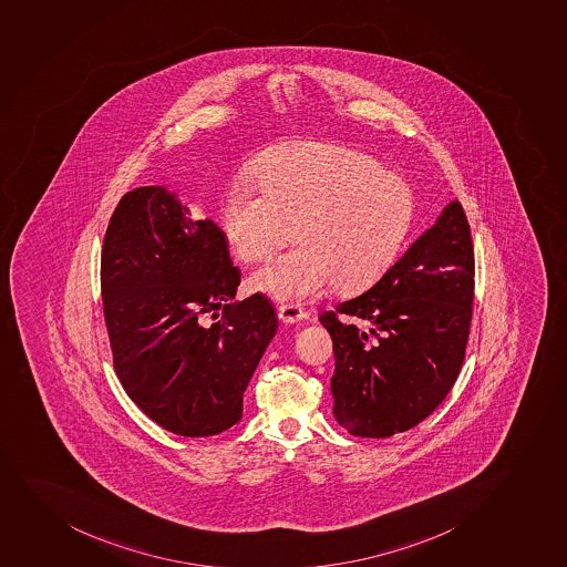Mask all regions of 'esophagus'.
Here are the masks:
<instances>
[{"mask_svg":"<svg viewBox=\"0 0 567 567\" xmlns=\"http://www.w3.org/2000/svg\"><path fill=\"white\" fill-rule=\"evenodd\" d=\"M306 313L305 308L302 306L298 305H280L278 306V317H280L281 321L289 322V324H292V322H300L305 321Z\"/></svg>","mask_w":567,"mask_h":567,"instance_id":"esophagus-1","label":"esophagus"}]
</instances>
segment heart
Returning <instances> with one entry per match:
<instances>
[{"instance_id":"1","label":"heart","mask_w":567,"mask_h":567,"mask_svg":"<svg viewBox=\"0 0 567 567\" xmlns=\"http://www.w3.org/2000/svg\"><path fill=\"white\" fill-rule=\"evenodd\" d=\"M237 181L220 207L221 229L245 262L259 261L291 235L297 246L251 275L256 291L298 302L364 291L394 265L414 215L405 181L360 151L310 144L286 151Z\"/></svg>"}]
</instances>
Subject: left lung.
I'll return each mask as SVG.
<instances>
[{
    "instance_id": "1",
    "label": "left lung",
    "mask_w": 567,
    "mask_h": 567,
    "mask_svg": "<svg viewBox=\"0 0 567 567\" xmlns=\"http://www.w3.org/2000/svg\"><path fill=\"white\" fill-rule=\"evenodd\" d=\"M472 300L471 226L453 199L370 291L319 317L334 343L338 423L351 435L384 439L430 416L460 375Z\"/></svg>"
}]
</instances>
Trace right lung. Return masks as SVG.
I'll list each match as a JSON object with an SVG mask.
<instances>
[{"mask_svg":"<svg viewBox=\"0 0 567 567\" xmlns=\"http://www.w3.org/2000/svg\"><path fill=\"white\" fill-rule=\"evenodd\" d=\"M239 284L224 231L175 192L121 197L101 257L114 368L128 398L175 435H218L243 416L278 319L265 295L233 300Z\"/></svg>","mask_w":567,"mask_h":567,"instance_id":"obj_1","label":"right lung"}]
</instances>
